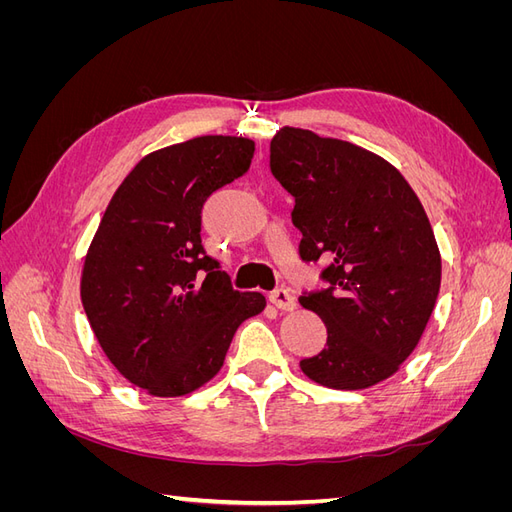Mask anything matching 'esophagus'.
Returning <instances> with one entry per match:
<instances>
[{"mask_svg": "<svg viewBox=\"0 0 512 512\" xmlns=\"http://www.w3.org/2000/svg\"><path fill=\"white\" fill-rule=\"evenodd\" d=\"M271 303L277 309H282V312H292V309H297V299H294L292 294H290V290H286V288L273 290L271 292Z\"/></svg>", "mask_w": 512, "mask_h": 512, "instance_id": "1", "label": "esophagus"}]
</instances>
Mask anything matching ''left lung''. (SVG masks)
<instances>
[{"label":"left lung","instance_id":"obj_1","mask_svg":"<svg viewBox=\"0 0 512 512\" xmlns=\"http://www.w3.org/2000/svg\"><path fill=\"white\" fill-rule=\"evenodd\" d=\"M271 173L294 196L303 260L329 262V288L299 297L327 324L303 374L337 391L391 378L427 327L442 260L421 200L399 170L359 145L282 128Z\"/></svg>","mask_w":512,"mask_h":512}]
</instances>
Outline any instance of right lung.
Listing matches in <instances>:
<instances>
[{
    "label": "right lung",
    "mask_w": 512,
    "mask_h": 512,
    "mask_svg": "<svg viewBox=\"0 0 512 512\" xmlns=\"http://www.w3.org/2000/svg\"><path fill=\"white\" fill-rule=\"evenodd\" d=\"M254 141L198 136L138 162L113 194L85 256L81 301L119 374L156 397H181L224 365L239 324L267 307L232 290L205 254L200 211L252 164Z\"/></svg>",
    "instance_id": "1"
}]
</instances>
